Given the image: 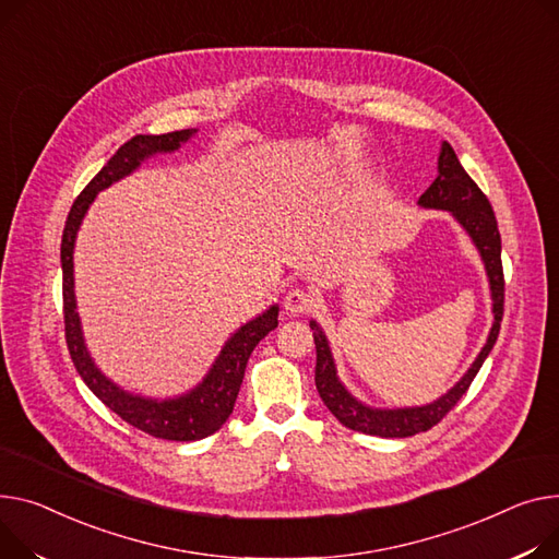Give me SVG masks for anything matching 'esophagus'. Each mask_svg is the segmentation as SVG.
Returning <instances> with one entry per match:
<instances>
[{"instance_id":"obj_1","label":"esophagus","mask_w":559,"mask_h":559,"mask_svg":"<svg viewBox=\"0 0 559 559\" xmlns=\"http://www.w3.org/2000/svg\"><path fill=\"white\" fill-rule=\"evenodd\" d=\"M285 310L289 314H308L314 306V296L304 289V287H292L287 294H285Z\"/></svg>"}]
</instances>
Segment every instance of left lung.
<instances>
[{
	"label": "left lung",
	"mask_w": 559,
	"mask_h": 559,
	"mask_svg": "<svg viewBox=\"0 0 559 559\" xmlns=\"http://www.w3.org/2000/svg\"><path fill=\"white\" fill-rule=\"evenodd\" d=\"M420 206L427 209H444L452 211L454 217L465 227V231L472 236L474 245L480 251L483 263H486V272L490 278L492 289V312L495 323L490 330L488 344L483 346L472 368L463 376V380L440 400L427 406H414V408H370L357 402L337 380V370H334V361L330 355V346L325 342V334L317 325V321H310V328L314 330V346H317V368H314V382L317 391L323 400V404L330 408V414L337 418L344 427L353 431H361L368 436L380 438H406L416 436L423 431H429L433 425H438L444 416H448L456 402L467 393L472 380L480 370L483 361L490 355L503 319V294H506V281H503V265H501V236L497 227V217L492 211L490 200L486 198L476 181L465 173L461 166L454 147L444 141L440 147L438 157V177L429 189L418 200Z\"/></svg>",
	"instance_id": "obj_1"
}]
</instances>
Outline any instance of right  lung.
<instances>
[{
  "mask_svg": "<svg viewBox=\"0 0 559 559\" xmlns=\"http://www.w3.org/2000/svg\"><path fill=\"white\" fill-rule=\"evenodd\" d=\"M193 134L195 130H177L166 134H136L130 141H126L98 170V175L85 186L76 202H73L64 222L60 245L64 340L79 376L90 386V391L128 425L155 438L179 442L206 438L227 423V418L234 412V404L245 378V368L253 348L278 325V308L274 306L265 314H260L258 319L242 325L227 342V346L222 348L206 380L191 393L164 402L130 395L121 391L117 384H111L100 373L85 348L81 321L76 312V299H73V242H76L81 222L98 191L130 175L145 157H151L155 153L177 151V147L183 141H189Z\"/></svg>",
  "mask_w": 559,
  "mask_h": 559,
  "instance_id": "add662e5",
  "label": "right lung"
}]
</instances>
